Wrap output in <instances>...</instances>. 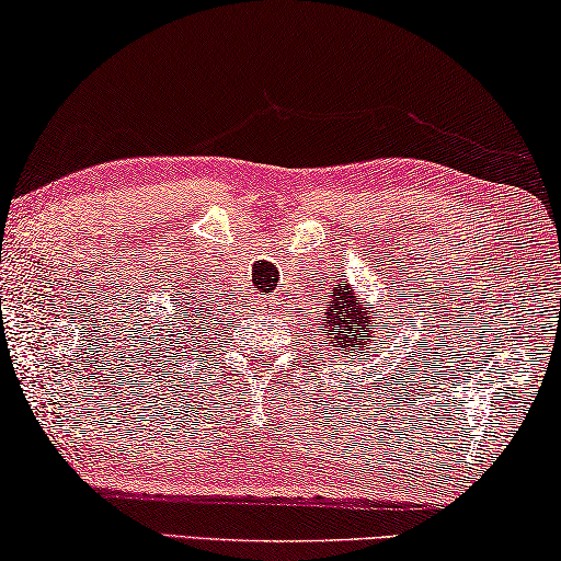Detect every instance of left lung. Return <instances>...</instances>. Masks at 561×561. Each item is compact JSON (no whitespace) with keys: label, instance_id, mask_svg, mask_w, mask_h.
<instances>
[{"label":"left lung","instance_id":"left-lung-1","mask_svg":"<svg viewBox=\"0 0 561 561\" xmlns=\"http://www.w3.org/2000/svg\"><path fill=\"white\" fill-rule=\"evenodd\" d=\"M329 299L327 301V309H324V334H327V344H329V352H346L350 357H357V352H354V346H367L369 343H364V339L373 336L370 342L381 340V336H375V332H381L385 329V322H377L375 314H367V309H371L369 305H364L362 299L354 297V289L352 284H336V287L329 291ZM362 354V352H359Z\"/></svg>","mask_w":561,"mask_h":561}]
</instances>
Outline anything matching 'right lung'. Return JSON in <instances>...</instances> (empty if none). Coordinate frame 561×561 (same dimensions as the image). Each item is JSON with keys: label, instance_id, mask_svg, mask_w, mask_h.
Masks as SVG:
<instances>
[{"label": "right lung", "instance_id": "obj_1", "mask_svg": "<svg viewBox=\"0 0 561 561\" xmlns=\"http://www.w3.org/2000/svg\"><path fill=\"white\" fill-rule=\"evenodd\" d=\"M194 295V291H192ZM174 319L176 324H182V334H204V322H207V314L209 309L197 305V299L192 297V301H176V309H174ZM194 340V336H192Z\"/></svg>", "mask_w": 561, "mask_h": 561}]
</instances>
